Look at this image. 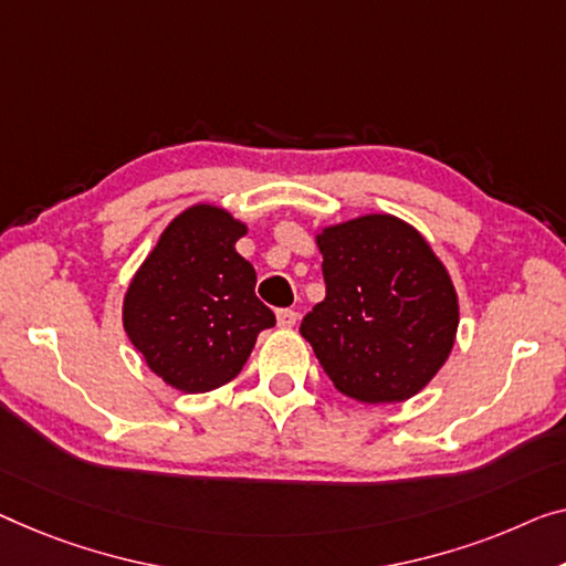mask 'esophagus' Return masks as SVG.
<instances>
[{
	"label": "esophagus",
	"mask_w": 566,
	"mask_h": 566,
	"mask_svg": "<svg viewBox=\"0 0 566 566\" xmlns=\"http://www.w3.org/2000/svg\"><path fill=\"white\" fill-rule=\"evenodd\" d=\"M276 323H280V327H294V325H297V312H294V310H276Z\"/></svg>",
	"instance_id": "esophagus-1"
}]
</instances>
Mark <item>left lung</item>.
<instances>
[{
    "label": "left lung",
    "instance_id": "1",
    "mask_svg": "<svg viewBox=\"0 0 566 566\" xmlns=\"http://www.w3.org/2000/svg\"><path fill=\"white\" fill-rule=\"evenodd\" d=\"M325 300L300 333L340 394L407 401L432 381L458 333V294L419 231L394 216H360L317 235Z\"/></svg>",
    "mask_w": 566,
    "mask_h": 566
}]
</instances>
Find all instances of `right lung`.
I'll use <instances>...</instances> for the list:
<instances>
[{
	"label": "right lung",
	"instance_id": "right-lung-1",
	"mask_svg": "<svg viewBox=\"0 0 566 566\" xmlns=\"http://www.w3.org/2000/svg\"><path fill=\"white\" fill-rule=\"evenodd\" d=\"M247 226L192 206L159 235L124 297V331L147 366L185 394L241 374L256 335L276 317L256 297L254 266L235 251Z\"/></svg>",
	"mask_w": 566,
	"mask_h": 566
}]
</instances>
